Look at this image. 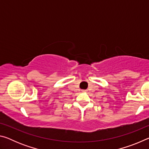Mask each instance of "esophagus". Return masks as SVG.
<instances>
[{
  "label": "esophagus",
  "instance_id": "esophagus-1",
  "mask_svg": "<svg viewBox=\"0 0 149 149\" xmlns=\"http://www.w3.org/2000/svg\"><path fill=\"white\" fill-rule=\"evenodd\" d=\"M87 91V90H82V92H83V93H86Z\"/></svg>",
  "mask_w": 149,
  "mask_h": 149
}]
</instances>
